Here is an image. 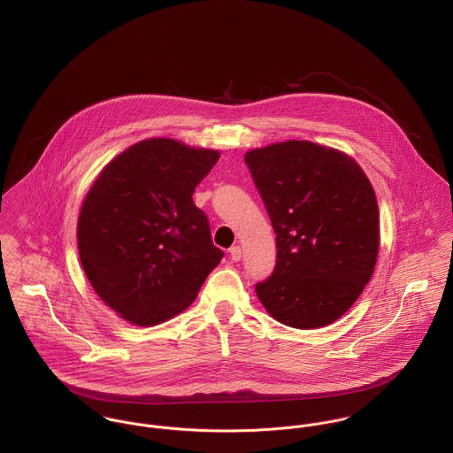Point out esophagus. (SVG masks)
<instances>
[{"instance_id":"1","label":"esophagus","mask_w":453,"mask_h":453,"mask_svg":"<svg viewBox=\"0 0 453 453\" xmlns=\"http://www.w3.org/2000/svg\"><path fill=\"white\" fill-rule=\"evenodd\" d=\"M230 258H232V261H239V259L242 258V250H241V246H234V248L230 250Z\"/></svg>"}]
</instances>
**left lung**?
Segmentation results:
<instances>
[{
    "instance_id": "1",
    "label": "left lung",
    "mask_w": 453,
    "mask_h": 453,
    "mask_svg": "<svg viewBox=\"0 0 453 453\" xmlns=\"http://www.w3.org/2000/svg\"><path fill=\"white\" fill-rule=\"evenodd\" d=\"M275 232L277 263L257 284L279 323L316 329L336 321L370 282L379 255V203L349 155L286 141L244 157Z\"/></svg>"
}]
</instances>
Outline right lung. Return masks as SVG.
<instances>
[{"instance_id": "right-lung-1", "label": "right lung", "mask_w": 453, "mask_h": 453, "mask_svg": "<svg viewBox=\"0 0 453 453\" xmlns=\"http://www.w3.org/2000/svg\"><path fill=\"white\" fill-rule=\"evenodd\" d=\"M216 150L146 139L97 176L78 218V251L94 291L137 326L183 312L223 258L195 187L218 162Z\"/></svg>"}]
</instances>
